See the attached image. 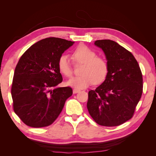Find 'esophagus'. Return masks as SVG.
I'll use <instances>...</instances> for the list:
<instances>
[{
  "mask_svg": "<svg viewBox=\"0 0 156 156\" xmlns=\"http://www.w3.org/2000/svg\"><path fill=\"white\" fill-rule=\"evenodd\" d=\"M80 92V90H79V89H75V88H74L73 90V94H77V93H78V92Z\"/></svg>",
  "mask_w": 156,
  "mask_h": 156,
  "instance_id": "esophagus-1",
  "label": "esophagus"
}]
</instances>
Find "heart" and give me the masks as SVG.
<instances>
[{"mask_svg":"<svg viewBox=\"0 0 156 156\" xmlns=\"http://www.w3.org/2000/svg\"><path fill=\"white\" fill-rule=\"evenodd\" d=\"M73 58L78 63L84 64L82 76L72 77L66 81L68 86L75 89H84L93 83H102L107 78L108 65L107 61L98 57L96 53L84 45H80L72 53ZM60 72L66 77L72 75L73 70L67 55L61 56L58 60Z\"/></svg>","mask_w":156,"mask_h":156,"instance_id":"b5f03b06","label":"heart"}]
</instances>
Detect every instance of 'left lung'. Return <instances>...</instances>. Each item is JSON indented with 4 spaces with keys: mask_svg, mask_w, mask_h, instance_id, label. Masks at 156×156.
<instances>
[{
    "mask_svg": "<svg viewBox=\"0 0 156 156\" xmlns=\"http://www.w3.org/2000/svg\"><path fill=\"white\" fill-rule=\"evenodd\" d=\"M108 65L107 78L88 92L87 108L103 126H117L131 119L143 93V75L133 55L110 40H97Z\"/></svg>",
    "mask_w": 156,
    "mask_h": 156,
    "instance_id": "obj_1",
    "label": "left lung"
}]
</instances>
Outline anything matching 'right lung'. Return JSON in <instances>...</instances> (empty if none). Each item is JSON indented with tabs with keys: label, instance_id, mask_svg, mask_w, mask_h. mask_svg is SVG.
Listing matches in <instances>:
<instances>
[{
	"label": "right lung",
	"instance_id": "obj_1",
	"mask_svg": "<svg viewBox=\"0 0 156 156\" xmlns=\"http://www.w3.org/2000/svg\"><path fill=\"white\" fill-rule=\"evenodd\" d=\"M73 44L47 37L33 44L19 60L11 93L14 112L26 125L42 127L53 124L72 95V88L57 85L62 81L58 60Z\"/></svg>",
	"mask_w": 156,
	"mask_h": 156
}]
</instances>
